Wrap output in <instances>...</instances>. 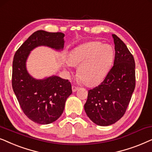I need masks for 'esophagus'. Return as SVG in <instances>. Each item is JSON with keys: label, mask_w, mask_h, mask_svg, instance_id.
Wrapping results in <instances>:
<instances>
[{"label": "esophagus", "mask_w": 152, "mask_h": 152, "mask_svg": "<svg viewBox=\"0 0 152 152\" xmlns=\"http://www.w3.org/2000/svg\"><path fill=\"white\" fill-rule=\"evenodd\" d=\"M78 87H77V86H72V91L73 92H76V91H77L78 90Z\"/></svg>", "instance_id": "esophagus-1"}]
</instances>
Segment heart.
I'll return each instance as SVG.
<instances>
[{
  "instance_id": "obj_1",
  "label": "heart",
  "mask_w": 152,
  "mask_h": 152,
  "mask_svg": "<svg viewBox=\"0 0 152 152\" xmlns=\"http://www.w3.org/2000/svg\"><path fill=\"white\" fill-rule=\"evenodd\" d=\"M115 57L113 48L100 42H90L73 49L68 56L71 65L78 66L77 75L83 83L94 86L104 79Z\"/></svg>"
}]
</instances>
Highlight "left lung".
Returning a JSON list of instances; mask_svg holds the SVG:
<instances>
[{
  "label": "left lung",
  "mask_w": 152,
  "mask_h": 152,
  "mask_svg": "<svg viewBox=\"0 0 152 152\" xmlns=\"http://www.w3.org/2000/svg\"><path fill=\"white\" fill-rule=\"evenodd\" d=\"M115 60L100 85L88 90L84 105L89 118L99 126H109L123 117L135 86V60L124 42L113 35Z\"/></svg>",
  "instance_id": "left-lung-1"
}]
</instances>
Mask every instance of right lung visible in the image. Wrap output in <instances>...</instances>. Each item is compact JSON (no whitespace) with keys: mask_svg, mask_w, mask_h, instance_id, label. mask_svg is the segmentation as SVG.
I'll list each match as a JSON object with an SVG mask.
<instances>
[{"mask_svg":"<svg viewBox=\"0 0 152 152\" xmlns=\"http://www.w3.org/2000/svg\"><path fill=\"white\" fill-rule=\"evenodd\" d=\"M64 34L37 30L20 46L14 56L12 85L20 106L32 122L48 124L55 122L63 113L66 99L72 93L69 80L56 76L37 80L26 69L30 52L39 46L56 50L64 47Z\"/></svg>","mask_w":152,"mask_h":152,"instance_id":"right-lung-1","label":"right lung"}]
</instances>
